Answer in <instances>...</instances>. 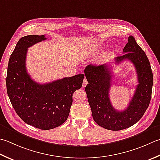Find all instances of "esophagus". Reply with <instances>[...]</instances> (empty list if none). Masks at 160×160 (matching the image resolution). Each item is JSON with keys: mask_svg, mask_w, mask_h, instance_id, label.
Returning <instances> with one entry per match:
<instances>
[{"mask_svg": "<svg viewBox=\"0 0 160 160\" xmlns=\"http://www.w3.org/2000/svg\"><path fill=\"white\" fill-rule=\"evenodd\" d=\"M88 84V82H87V79H84L83 80V84H82V87H85L87 86V84Z\"/></svg>", "mask_w": 160, "mask_h": 160, "instance_id": "34e87169", "label": "esophagus"}]
</instances>
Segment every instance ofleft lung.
<instances>
[{
    "instance_id": "1",
    "label": "left lung",
    "mask_w": 160,
    "mask_h": 160,
    "mask_svg": "<svg viewBox=\"0 0 160 160\" xmlns=\"http://www.w3.org/2000/svg\"><path fill=\"white\" fill-rule=\"evenodd\" d=\"M123 52L125 54L115 58L116 63L125 59L130 60L135 67L139 82L132 100L123 111L116 109L109 99L112 78L111 68L108 64H89L84 69L89 82L85 92L93 120L98 126L114 131L130 128L140 120L151 102L153 84L150 62L133 36L128 37Z\"/></svg>"
}]
</instances>
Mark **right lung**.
I'll use <instances>...</instances> for the list:
<instances>
[{
    "mask_svg": "<svg viewBox=\"0 0 160 160\" xmlns=\"http://www.w3.org/2000/svg\"><path fill=\"white\" fill-rule=\"evenodd\" d=\"M46 39L43 34L21 38L9 59L6 78L9 98L18 117L27 124L45 130L67 121L73 93L82 87L84 77L78 74L43 84L34 81L26 70L28 48Z\"/></svg>",
    "mask_w": 160,
    "mask_h": 160,
    "instance_id": "obj_1",
    "label": "right lung"
}]
</instances>
